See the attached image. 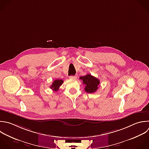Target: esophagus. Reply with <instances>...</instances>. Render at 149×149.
<instances>
[{
	"label": "esophagus",
	"mask_w": 149,
	"mask_h": 149,
	"mask_svg": "<svg viewBox=\"0 0 149 149\" xmlns=\"http://www.w3.org/2000/svg\"><path fill=\"white\" fill-rule=\"evenodd\" d=\"M69 78L70 79H76L77 76H69Z\"/></svg>",
	"instance_id": "obj_1"
}]
</instances>
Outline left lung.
Here are the masks:
<instances>
[{"label": "left lung", "mask_w": 149, "mask_h": 149, "mask_svg": "<svg viewBox=\"0 0 149 149\" xmlns=\"http://www.w3.org/2000/svg\"><path fill=\"white\" fill-rule=\"evenodd\" d=\"M80 79L83 80V84L85 85L84 90L88 93L95 92L99 87L100 82L99 79L90 74H87L84 76H81Z\"/></svg>", "instance_id": "left-lung-1"}]
</instances>
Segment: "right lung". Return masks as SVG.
Returning a JSON list of instances; mask_svg holds the SVG:
<instances>
[{"instance_id": "right-lung-1", "label": "right lung", "mask_w": 149, "mask_h": 149, "mask_svg": "<svg viewBox=\"0 0 149 149\" xmlns=\"http://www.w3.org/2000/svg\"><path fill=\"white\" fill-rule=\"evenodd\" d=\"M63 80H61V79H56L55 80H54L52 84V85L51 86L50 88L51 89L53 90V91H57L59 88V87L63 84Z\"/></svg>"}]
</instances>
